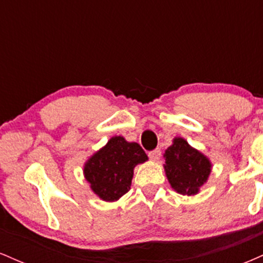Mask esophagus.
Returning <instances> with one entry per match:
<instances>
[{"instance_id":"1","label":"esophagus","mask_w":263,"mask_h":263,"mask_svg":"<svg viewBox=\"0 0 263 263\" xmlns=\"http://www.w3.org/2000/svg\"><path fill=\"white\" fill-rule=\"evenodd\" d=\"M148 156H149V158L152 159V161L158 162L159 158H161V149L156 148L155 151H151V152L148 153Z\"/></svg>"}]
</instances>
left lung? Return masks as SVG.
<instances>
[{"mask_svg":"<svg viewBox=\"0 0 263 263\" xmlns=\"http://www.w3.org/2000/svg\"><path fill=\"white\" fill-rule=\"evenodd\" d=\"M164 172L172 189L182 195H197L209 179L211 161L183 137H174L165 149Z\"/></svg>","mask_w":263,"mask_h":263,"instance_id":"obj_1","label":"left lung"}]
</instances>
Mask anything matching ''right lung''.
<instances>
[{
    "label": "right lung",
    "instance_id": "1",
    "mask_svg": "<svg viewBox=\"0 0 263 263\" xmlns=\"http://www.w3.org/2000/svg\"><path fill=\"white\" fill-rule=\"evenodd\" d=\"M147 161L140 144L114 136L84 163V177L96 197L114 203L131 188L136 165Z\"/></svg>",
    "mask_w": 263,
    "mask_h": 263
}]
</instances>
